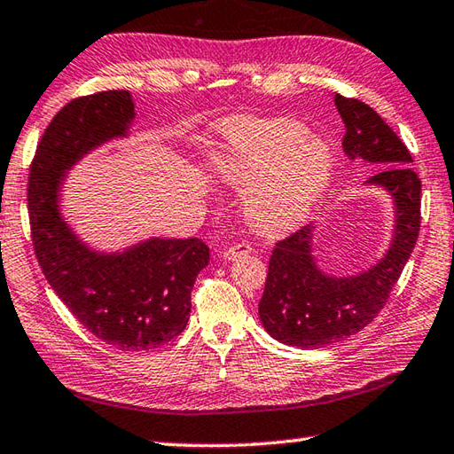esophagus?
I'll use <instances>...</instances> for the list:
<instances>
[{"label":"esophagus","mask_w":454,"mask_h":454,"mask_svg":"<svg viewBox=\"0 0 454 454\" xmlns=\"http://www.w3.org/2000/svg\"><path fill=\"white\" fill-rule=\"evenodd\" d=\"M247 253H251V243H247V240H243V243H233L231 247L219 248L217 251V254L223 258V261H235L239 254H247Z\"/></svg>","instance_id":"obj_1"}]
</instances>
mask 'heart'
<instances>
[{"label":"heart","mask_w":454,"mask_h":454,"mask_svg":"<svg viewBox=\"0 0 454 454\" xmlns=\"http://www.w3.org/2000/svg\"><path fill=\"white\" fill-rule=\"evenodd\" d=\"M294 119L233 117L221 123L211 156L225 182L245 190V211L262 235H278L308 217L327 186L331 156Z\"/></svg>","instance_id":"1"}]
</instances>
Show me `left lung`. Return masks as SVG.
Returning a JSON list of instances; mask_svg holds the SVG:
<instances>
[{"instance_id":"1","label":"left lung","mask_w":454,"mask_h":454,"mask_svg":"<svg viewBox=\"0 0 454 454\" xmlns=\"http://www.w3.org/2000/svg\"><path fill=\"white\" fill-rule=\"evenodd\" d=\"M335 106L345 123L343 151L348 159L384 166L368 182L390 190L397 219L390 251L355 278H329L317 270L309 254V225L276 243L258 313L276 340L301 348L339 343L364 329L382 311L421 227V180L408 166V146L364 101L335 94Z\"/></svg>"}]
</instances>
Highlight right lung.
<instances>
[{
  "label": "right lung",
  "mask_w": 454,
  "mask_h": 454,
  "mask_svg": "<svg viewBox=\"0 0 454 454\" xmlns=\"http://www.w3.org/2000/svg\"><path fill=\"white\" fill-rule=\"evenodd\" d=\"M135 115L127 90L68 101L44 129L29 168L31 240L44 278L91 335L119 350H153L186 327L192 288L209 262L201 239H151L101 256L74 237L59 215L62 172L86 151L123 135Z\"/></svg>",
  "instance_id": "add662e5"
}]
</instances>
